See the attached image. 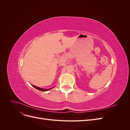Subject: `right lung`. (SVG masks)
<instances>
[{
	"label": "right lung",
	"mask_w": 130,
	"mask_h": 130,
	"mask_svg": "<svg viewBox=\"0 0 130 130\" xmlns=\"http://www.w3.org/2000/svg\"><path fill=\"white\" fill-rule=\"evenodd\" d=\"M32 86L35 88H36L37 89H38L39 90H41V91H43V92H45V91H47V90H48L49 89H51L53 88H49V89H44V88H40V87H37V86H35L34 85H32Z\"/></svg>",
	"instance_id": "add662e5"
}]
</instances>
